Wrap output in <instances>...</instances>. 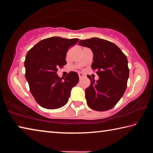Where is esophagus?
<instances>
[{
  "label": "esophagus",
  "instance_id": "esophagus-1",
  "mask_svg": "<svg viewBox=\"0 0 153 153\" xmlns=\"http://www.w3.org/2000/svg\"><path fill=\"white\" fill-rule=\"evenodd\" d=\"M78 76H79V78H82L83 77H84V74H82V73H79L78 74Z\"/></svg>",
  "mask_w": 153,
  "mask_h": 153
}]
</instances>
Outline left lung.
<instances>
[{
	"mask_svg": "<svg viewBox=\"0 0 153 153\" xmlns=\"http://www.w3.org/2000/svg\"><path fill=\"white\" fill-rule=\"evenodd\" d=\"M78 44L92 50L94 57L91 67L99 77L95 82L88 76L90 85L85 90L87 104L97 111L109 110L126 90L129 77L126 56L114 43L98 38L80 40Z\"/></svg>",
	"mask_w": 153,
	"mask_h": 153,
	"instance_id": "1",
	"label": "left lung"
}]
</instances>
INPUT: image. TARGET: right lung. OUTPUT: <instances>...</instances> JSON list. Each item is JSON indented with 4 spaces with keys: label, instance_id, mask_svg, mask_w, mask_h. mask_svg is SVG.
<instances>
[{
    "label": "right lung",
    "instance_id": "obj_1",
    "mask_svg": "<svg viewBox=\"0 0 153 153\" xmlns=\"http://www.w3.org/2000/svg\"><path fill=\"white\" fill-rule=\"evenodd\" d=\"M77 38H46L27 52L24 66L25 78L36 101L43 108L55 109L68 102L72 88L79 81L76 72L70 71L63 78L56 74L58 68L67 64L68 48L78 42Z\"/></svg>",
    "mask_w": 153,
    "mask_h": 153
}]
</instances>
